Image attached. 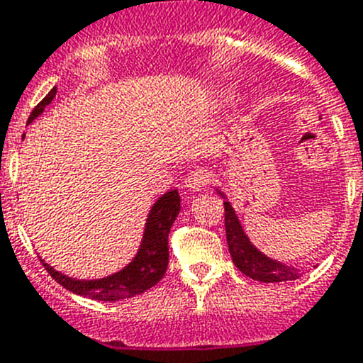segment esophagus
I'll use <instances>...</instances> for the list:
<instances>
[{
  "label": "esophagus",
  "instance_id": "34e87169",
  "mask_svg": "<svg viewBox=\"0 0 363 363\" xmlns=\"http://www.w3.org/2000/svg\"><path fill=\"white\" fill-rule=\"evenodd\" d=\"M208 182H211V176H208V172L205 169H194V171H191L185 176V187L192 192L205 189L208 185Z\"/></svg>",
  "mask_w": 363,
  "mask_h": 363
}]
</instances>
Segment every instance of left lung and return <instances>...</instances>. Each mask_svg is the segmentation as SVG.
Instances as JSON below:
<instances>
[{"label": "left lung", "mask_w": 363, "mask_h": 363, "mask_svg": "<svg viewBox=\"0 0 363 363\" xmlns=\"http://www.w3.org/2000/svg\"><path fill=\"white\" fill-rule=\"evenodd\" d=\"M216 191L225 198V194L219 189H216ZM223 205H225V228H227L228 252H230L232 261L238 266L239 272L259 282H284L295 281V279L301 277V272L291 264L275 261V259L268 257L261 250H257L248 239V235L245 234V230H242L230 201H227V198H225Z\"/></svg>", "instance_id": "left-lung-1"}]
</instances>
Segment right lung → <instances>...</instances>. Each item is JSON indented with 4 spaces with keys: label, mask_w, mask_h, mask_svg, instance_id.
Segmentation results:
<instances>
[{
    "label": "right lung",
    "mask_w": 363,
    "mask_h": 363,
    "mask_svg": "<svg viewBox=\"0 0 363 363\" xmlns=\"http://www.w3.org/2000/svg\"><path fill=\"white\" fill-rule=\"evenodd\" d=\"M57 89L52 91L39 102L34 108L32 115L28 116V124L38 118L46 106L53 101ZM179 194L176 189L160 196L152 203L149 211L147 221H145L144 238H142L140 248L133 257L128 266H124L121 272L108 275L102 279H73L61 272L53 270L48 262L41 259L43 266L46 268L62 288H66L72 294L82 295V297L95 298V301H121V298L135 297L156 284L164 277L169 264V232H171L172 223L179 214Z\"/></svg>",
    "instance_id": "1"
}]
</instances>
